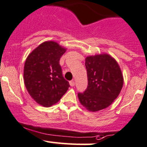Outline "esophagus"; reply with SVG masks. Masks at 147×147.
<instances>
[{
  "instance_id": "34e87169",
  "label": "esophagus",
  "mask_w": 147,
  "mask_h": 147,
  "mask_svg": "<svg viewBox=\"0 0 147 147\" xmlns=\"http://www.w3.org/2000/svg\"><path fill=\"white\" fill-rule=\"evenodd\" d=\"M69 84H70V85H71V87H74V86L75 85L74 81V80L71 81V82H69Z\"/></svg>"
}]
</instances>
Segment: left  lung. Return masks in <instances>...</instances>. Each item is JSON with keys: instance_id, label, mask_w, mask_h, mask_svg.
Segmentation results:
<instances>
[{"instance_id": "obj_1", "label": "left lung", "mask_w": 147, "mask_h": 147, "mask_svg": "<svg viewBox=\"0 0 147 147\" xmlns=\"http://www.w3.org/2000/svg\"><path fill=\"white\" fill-rule=\"evenodd\" d=\"M88 86L78 94L79 102L86 109L95 112L109 107L120 93L124 79L117 60L106 53L85 58Z\"/></svg>"}]
</instances>
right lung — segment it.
<instances>
[{"instance_id":"obj_1","label":"right lung","mask_w":147,"mask_h":147,"mask_svg":"<svg viewBox=\"0 0 147 147\" xmlns=\"http://www.w3.org/2000/svg\"><path fill=\"white\" fill-rule=\"evenodd\" d=\"M66 49L54 41H44L26 58L23 73L25 87L41 106L50 107L57 103L70 87L60 65V57Z\"/></svg>"}]
</instances>
